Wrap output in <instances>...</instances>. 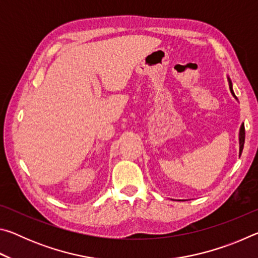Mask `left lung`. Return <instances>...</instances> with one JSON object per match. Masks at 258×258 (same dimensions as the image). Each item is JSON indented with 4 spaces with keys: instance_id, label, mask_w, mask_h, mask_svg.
<instances>
[{
    "instance_id": "left-lung-1",
    "label": "left lung",
    "mask_w": 258,
    "mask_h": 258,
    "mask_svg": "<svg viewBox=\"0 0 258 258\" xmlns=\"http://www.w3.org/2000/svg\"><path fill=\"white\" fill-rule=\"evenodd\" d=\"M229 83H230V90H231V93L233 94V97L235 98V95L233 93V90H232V83H231V81L229 80ZM237 99V98H235ZM239 145H240V152L239 154L241 155L242 152V149H243V145H244V125L242 124L241 127H240V132H239Z\"/></svg>"
}]
</instances>
